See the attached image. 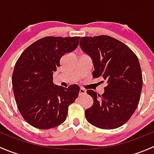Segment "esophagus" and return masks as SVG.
I'll list each match as a JSON object with an SVG mask.
<instances>
[{"mask_svg":"<svg viewBox=\"0 0 154 154\" xmlns=\"http://www.w3.org/2000/svg\"><path fill=\"white\" fill-rule=\"evenodd\" d=\"M86 93V90L83 88H80V92H79V94L80 95H83Z\"/></svg>","mask_w":154,"mask_h":154,"instance_id":"obj_1","label":"esophagus"}]
</instances>
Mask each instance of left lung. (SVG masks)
<instances>
[{"mask_svg": "<svg viewBox=\"0 0 154 154\" xmlns=\"http://www.w3.org/2000/svg\"><path fill=\"white\" fill-rule=\"evenodd\" d=\"M80 45L92 60L93 77H102L107 83L101 95L87 90L94 103L85 111L86 120L100 129L118 128L139 104L142 88L139 59L125 44L108 35L81 37Z\"/></svg>", "mask_w": 154, "mask_h": 154, "instance_id": "1", "label": "left lung"}]
</instances>
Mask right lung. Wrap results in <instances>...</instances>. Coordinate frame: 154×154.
Masks as SVG:
<instances>
[{
	"mask_svg": "<svg viewBox=\"0 0 154 154\" xmlns=\"http://www.w3.org/2000/svg\"><path fill=\"white\" fill-rule=\"evenodd\" d=\"M80 37L47 36L26 48L15 63L12 83L18 109L24 120L42 130L66 121L68 109L78 97L80 87L53 83V74L64 54L77 48Z\"/></svg>",
	"mask_w": 154,
	"mask_h": 154,
	"instance_id": "1",
	"label": "right lung"
}]
</instances>
